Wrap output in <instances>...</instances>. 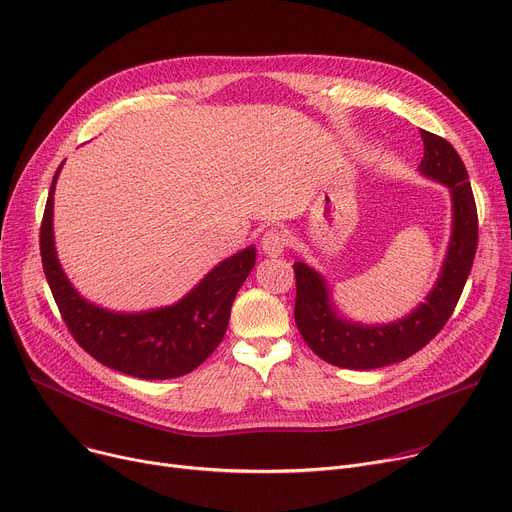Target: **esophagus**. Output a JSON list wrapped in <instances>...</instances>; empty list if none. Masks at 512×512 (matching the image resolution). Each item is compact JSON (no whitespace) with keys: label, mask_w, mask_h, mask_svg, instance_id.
Instances as JSON below:
<instances>
[{"label":"esophagus","mask_w":512,"mask_h":512,"mask_svg":"<svg viewBox=\"0 0 512 512\" xmlns=\"http://www.w3.org/2000/svg\"><path fill=\"white\" fill-rule=\"evenodd\" d=\"M289 246V238L283 229H268L262 235V250L268 256H281Z\"/></svg>","instance_id":"esophagus-1"}]
</instances>
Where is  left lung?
Instances as JSON below:
<instances>
[{
  "label": "left lung",
  "mask_w": 512,
  "mask_h": 512,
  "mask_svg": "<svg viewBox=\"0 0 512 512\" xmlns=\"http://www.w3.org/2000/svg\"><path fill=\"white\" fill-rule=\"evenodd\" d=\"M424 157L420 172L443 182L453 196V233L439 281L410 316L387 326L352 324L330 301L320 274L305 262H295V324L320 359L342 369H377L400 363L435 338L461 297L478 250V209L467 170L453 145L428 131H420Z\"/></svg>",
  "instance_id": "left-lung-1"
}]
</instances>
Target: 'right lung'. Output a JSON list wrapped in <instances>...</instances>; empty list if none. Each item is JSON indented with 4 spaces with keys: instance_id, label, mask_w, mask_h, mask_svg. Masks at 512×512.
<instances>
[{
    "instance_id": "add662e5",
    "label": "right lung",
    "mask_w": 512,
    "mask_h": 512,
    "mask_svg": "<svg viewBox=\"0 0 512 512\" xmlns=\"http://www.w3.org/2000/svg\"><path fill=\"white\" fill-rule=\"evenodd\" d=\"M61 166L53 176L41 223V256L67 330L90 357L125 375L172 379L194 371L223 340L231 303L256 264V248H246L217 264L170 307L116 313L92 305L71 287L55 254L53 194Z\"/></svg>"
}]
</instances>
